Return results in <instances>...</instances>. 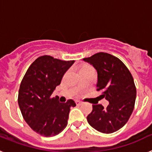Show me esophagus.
I'll list each match as a JSON object with an SVG mask.
<instances>
[{
	"mask_svg": "<svg viewBox=\"0 0 152 152\" xmlns=\"http://www.w3.org/2000/svg\"><path fill=\"white\" fill-rule=\"evenodd\" d=\"M75 103H76V104H77V106H80L82 104V102L79 101V100H76V101H75Z\"/></svg>",
	"mask_w": 152,
	"mask_h": 152,
	"instance_id": "34e87169",
	"label": "esophagus"
}]
</instances>
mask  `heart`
Masks as SVG:
<instances>
[{"label": "heart", "instance_id": "b5f03b06", "mask_svg": "<svg viewBox=\"0 0 152 152\" xmlns=\"http://www.w3.org/2000/svg\"><path fill=\"white\" fill-rule=\"evenodd\" d=\"M91 68V67H89V66H84V67H83V68H81V69H85V68Z\"/></svg>", "mask_w": 152, "mask_h": 152}]
</instances>
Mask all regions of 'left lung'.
<instances>
[{"label":"left lung","mask_w":152,"mask_h":152,"mask_svg":"<svg viewBox=\"0 0 152 152\" xmlns=\"http://www.w3.org/2000/svg\"><path fill=\"white\" fill-rule=\"evenodd\" d=\"M97 72L96 91H103V97L109 101L106 108L101 104L93 105L87 116L93 128L103 133H113L121 129L134 110L136 88L133 77L123 61L108 53L99 52L83 58Z\"/></svg>","instance_id":"left-lung-1"}]
</instances>
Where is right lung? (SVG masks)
<instances>
[{
    "label": "right lung",
    "mask_w": 152,
    "mask_h": 152,
    "mask_svg": "<svg viewBox=\"0 0 152 152\" xmlns=\"http://www.w3.org/2000/svg\"><path fill=\"white\" fill-rule=\"evenodd\" d=\"M74 62L41 56L31 64L21 81L18 94L21 113L31 129L41 135L59 134L68 124L70 108L76 106L73 100L60 103L58 96H51Z\"/></svg>",
    "instance_id": "right-lung-1"
}]
</instances>
